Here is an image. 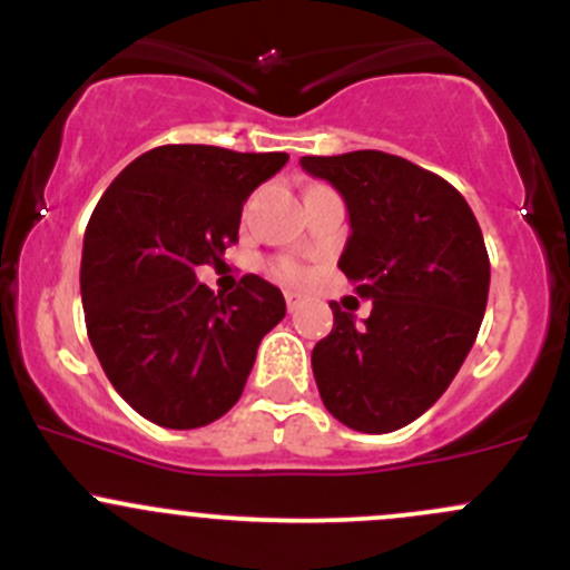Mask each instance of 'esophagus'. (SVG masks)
Returning a JSON list of instances; mask_svg holds the SVG:
<instances>
[{
	"label": "esophagus",
	"instance_id": "obj_1",
	"mask_svg": "<svg viewBox=\"0 0 570 570\" xmlns=\"http://www.w3.org/2000/svg\"><path fill=\"white\" fill-rule=\"evenodd\" d=\"M284 299H286V308L295 311L299 303H303V295L299 292H284Z\"/></svg>",
	"mask_w": 570,
	"mask_h": 570
}]
</instances>
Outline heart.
Listing matches in <instances>:
<instances>
[{
    "label": "heart",
    "instance_id": "obj_1",
    "mask_svg": "<svg viewBox=\"0 0 570 570\" xmlns=\"http://www.w3.org/2000/svg\"><path fill=\"white\" fill-rule=\"evenodd\" d=\"M271 273L278 281H286V284H297V281L308 278V271H305L303 262H297L295 256H278V259H273Z\"/></svg>",
    "mask_w": 570,
    "mask_h": 570
}]
</instances>
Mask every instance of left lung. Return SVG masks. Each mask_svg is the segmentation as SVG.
<instances>
[{
  "label": "left lung",
  "instance_id": "8db88e82",
  "mask_svg": "<svg viewBox=\"0 0 570 570\" xmlns=\"http://www.w3.org/2000/svg\"><path fill=\"white\" fill-rule=\"evenodd\" d=\"M303 170L346 199L352 237L341 267L371 316L333 308L311 365L324 405L360 433H392L446 392L476 341L490 256L471 205L441 175L403 156H303Z\"/></svg>",
  "mask_w": 570,
  "mask_h": 570
}]
</instances>
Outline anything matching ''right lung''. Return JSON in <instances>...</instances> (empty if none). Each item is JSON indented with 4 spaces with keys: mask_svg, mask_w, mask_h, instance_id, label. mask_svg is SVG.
Segmentation results:
<instances>
[{
    "mask_svg": "<svg viewBox=\"0 0 570 570\" xmlns=\"http://www.w3.org/2000/svg\"><path fill=\"white\" fill-rule=\"evenodd\" d=\"M286 159L159 146L124 167L94 208L80 259L86 333L118 395L159 428L227 414L259 341L286 314L281 289L259 275H243L229 295L194 275L237 243L243 203Z\"/></svg>",
    "mask_w": 570,
    "mask_h": 570,
    "instance_id": "right-lung-1",
    "label": "right lung"
}]
</instances>
